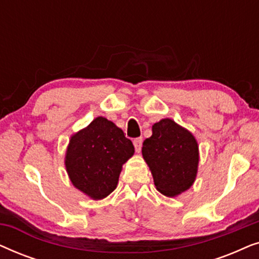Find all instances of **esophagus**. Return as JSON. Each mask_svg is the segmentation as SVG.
Listing matches in <instances>:
<instances>
[{
	"instance_id": "34e87169",
	"label": "esophagus",
	"mask_w": 259,
	"mask_h": 259,
	"mask_svg": "<svg viewBox=\"0 0 259 259\" xmlns=\"http://www.w3.org/2000/svg\"><path fill=\"white\" fill-rule=\"evenodd\" d=\"M133 145L134 147H136V152H139L141 151V145H143V138H136V139L133 140Z\"/></svg>"
}]
</instances>
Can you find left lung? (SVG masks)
Instances as JSON below:
<instances>
[{"label": "left lung", "mask_w": 259, "mask_h": 259, "mask_svg": "<svg viewBox=\"0 0 259 259\" xmlns=\"http://www.w3.org/2000/svg\"><path fill=\"white\" fill-rule=\"evenodd\" d=\"M143 157L159 192L176 197L189 190L197 177L199 148L193 134L172 119L152 126V136L143 144Z\"/></svg>", "instance_id": "obj_1"}]
</instances>
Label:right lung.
I'll return each mask as SVG.
<instances>
[{"label": "right lung", "instance_id": "add662e5", "mask_svg": "<svg viewBox=\"0 0 259 259\" xmlns=\"http://www.w3.org/2000/svg\"><path fill=\"white\" fill-rule=\"evenodd\" d=\"M134 154L132 141L104 116L70 137L65 165L70 182L92 199L115 190L122 165Z\"/></svg>", "mask_w": 259, "mask_h": 259}]
</instances>
